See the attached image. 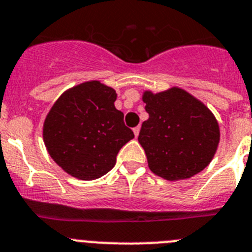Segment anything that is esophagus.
<instances>
[{"instance_id":"1","label":"esophagus","mask_w":252,"mask_h":252,"mask_svg":"<svg viewBox=\"0 0 252 252\" xmlns=\"http://www.w3.org/2000/svg\"><path fill=\"white\" fill-rule=\"evenodd\" d=\"M139 130H141V126H134V128H133V132H134L135 137H138Z\"/></svg>"}]
</instances>
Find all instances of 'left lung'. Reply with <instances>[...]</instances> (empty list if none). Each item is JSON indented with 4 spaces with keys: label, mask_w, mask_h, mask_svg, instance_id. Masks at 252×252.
<instances>
[{
    "label": "left lung",
    "mask_w": 252,
    "mask_h": 252,
    "mask_svg": "<svg viewBox=\"0 0 252 252\" xmlns=\"http://www.w3.org/2000/svg\"><path fill=\"white\" fill-rule=\"evenodd\" d=\"M150 118L142 123L138 141L153 174L184 180L204 170L220 143V126L212 111L179 87L143 94Z\"/></svg>",
    "instance_id": "1"
}]
</instances>
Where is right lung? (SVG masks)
Masks as SVG:
<instances>
[{
  "label": "right lung",
  "mask_w": 252,
  "mask_h": 252,
  "mask_svg": "<svg viewBox=\"0 0 252 252\" xmlns=\"http://www.w3.org/2000/svg\"><path fill=\"white\" fill-rule=\"evenodd\" d=\"M117 93L90 81L61 95L45 118L43 138L50 157L67 174L94 180L108 174L124 144L134 138L115 109Z\"/></svg>",
  "instance_id": "obj_1"
}]
</instances>
